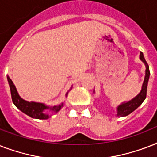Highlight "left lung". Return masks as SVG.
<instances>
[{
    "label": "left lung",
    "instance_id": "left-lung-1",
    "mask_svg": "<svg viewBox=\"0 0 157 157\" xmlns=\"http://www.w3.org/2000/svg\"><path fill=\"white\" fill-rule=\"evenodd\" d=\"M140 60L142 62H144V63L146 66V71H145V77H144V83H143V86H142V90L140 91V93L134 97L133 99H131L129 102H124L122 103L121 104H120L117 108V117H126L128 115H129L131 112H133L135 109H137L140 105L143 103L147 96V83H148L149 76H150V71H149V66L147 63L146 62L145 59H144V54L140 52V55H139Z\"/></svg>",
    "mask_w": 157,
    "mask_h": 157
}]
</instances>
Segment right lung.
Wrapping results in <instances>:
<instances>
[{
    "mask_svg": "<svg viewBox=\"0 0 157 157\" xmlns=\"http://www.w3.org/2000/svg\"><path fill=\"white\" fill-rule=\"evenodd\" d=\"M7 80H8L9 86H10V88L11 98H12L13 104L15 105L21 112H23V113H25L26 115H28L32 118L39 120H46L50 117V115L45 114L44 112L45 110H50L51 112L56 113V112H59L62 107L63 106V103H61V104L58 105V106L48 107L44 103L28 102V101L24 100L18 95L15 86L13 85V81H11V79L9 76H7ZM66 96H67V93L66 94Z\"/></svg>",
    "mask_w": 157,
    "mask_h": 157,
    "instance_id": "add662e5",
    "label": "right lung"
}]
</instances>
